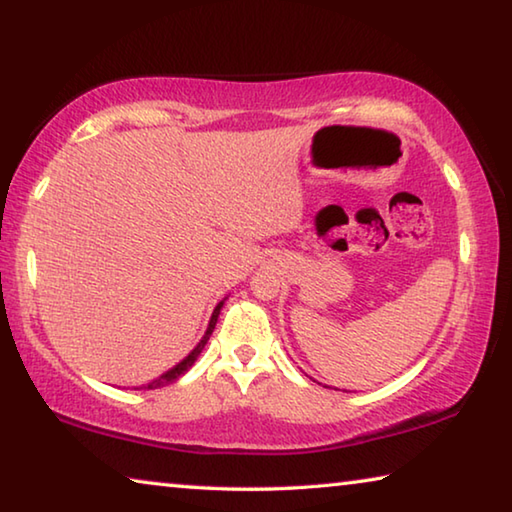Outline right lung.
<instances>
[{
  "mask_svg": "<svg viewBox=\"0 0 512 512\" xmlns=\"http://www.w3.org/2000/svg\"><path fill=\"white\" fill-rule=\"evenodd\" d=\"M221 307H223V302H219V305H216V309H214V314H212V318H210V325H207V332H205V336L201 339V343L196 345V348L187 354V357L178 363V366H173L171 370H167L164 372V375H160L158 379H153L151 384H146V388H160V386H167V384H171V381H176L180 375H185V372L194 366V361L198 359V354L203 352V348H205V343L210 341V336H212V332H214V325H216V320H219V311H221Z\"/></svg>",
  "mask_w": 512,
  "mask_h": 512,
  "instance_id": "add662e5",
  "label": "right lung"
}]
</instances>
